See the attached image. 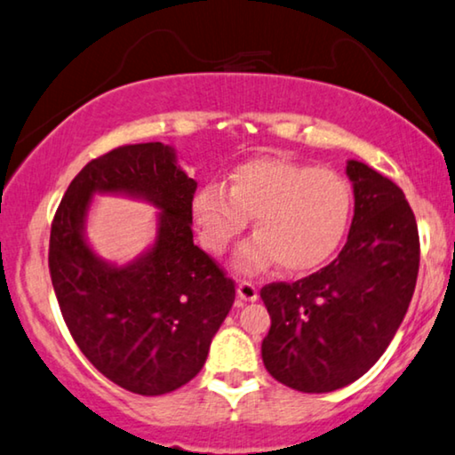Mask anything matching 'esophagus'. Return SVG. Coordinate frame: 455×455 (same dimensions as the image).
Returning <instances> with one entry per match:
<instances>
[{"label": "esophagus", "instance_id": "esophagus-1", "mask_svg": "<svg viewBox=\"0 0 455 455\" xmlns=\"http://www.w3.org/2000/svg\"><path fill=\"white\" fill-rule=\"evenodd\" d=\"M237 299L243 300V303H251V300L258 299V289L248 281H240V284H237Z\"/></svg>", "mask_w": 455, "mask_h": 455}]
</instances>
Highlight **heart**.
<instances>
[{"instance_id": "obj_1", "label": "heart", "mask_w": 455, "mask_h": 455, "mask_svg": "<svg viewBox=\"0 0 455 455\" xmlns=\"http://www.w3.org/2000/svg\"><path fill=\"white\" fill-rule=\"evenodd\" d=\"M349 215L352 188L338 171L278 158L248 160L229 174L228 188L209 183L193 199V220L213 254L254 218L256 235L234 256L246 275L275 262L291 275L321 267L344 240Z\"/></svg>"}]
</instances>
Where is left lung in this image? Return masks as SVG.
<instances>
[{
	"label": "left lung",
	"mask_w": 455,
	"mask_h": 455,
	"mask_svg": "<svg viewBox=\"0 0 455 455\" xmlns=\"http://www.w3.org/2000/svg\"><path fill=\"white\" fill-rule=\"evenodd\" d=\"M354 220L346 246L297 283L262 286L270 315L262 360L300 393H331L364 376L393 341L413 299L419 232L393 180L347 160Z\"/></svg>",
	"instance_id": "obj_1"
}]
</instances>
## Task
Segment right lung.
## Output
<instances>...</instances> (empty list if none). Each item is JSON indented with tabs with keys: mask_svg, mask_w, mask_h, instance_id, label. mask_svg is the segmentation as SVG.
I'll return each mask as SVG.
<instances>
[{
	"mask_svg": "<svg viewBox=\"0 0 455 455\" xmlns=\"http://www.w3.org/2000/svg\"><path fill=\"white\" fill-rule=\"evenodd\" d=\"M195 188L172 146H122L76 174L54 215L48 268L62 317L91 364L130 393L156 396L195 379L234 305V281L193 243ZM95 194L159 209L156 242L128 265L86 242Z\"/></svg>",
	"mask_w": 455,
	"mask_h": 455,
	"instance_id": "1",
	"label": "right lung"
}]
</instances>
